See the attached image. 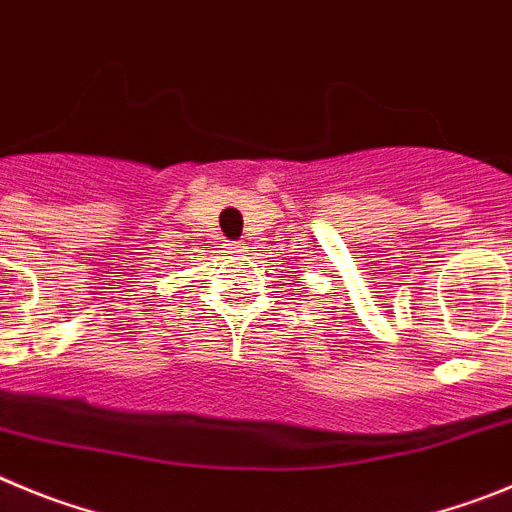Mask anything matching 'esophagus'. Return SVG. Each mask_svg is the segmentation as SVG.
Here are the masks:
<instances>
[{"instance_id": "1", "label": "esophagus", "mask_w": 512, "mask_h": 512, "mask_svg": "<svg viewBox=\"0 0 512 512\" xmlns=\"http://www.w3.org/2000/svg\"><path fill=\"white\" fill-rule=\"evenodd\" d=\"M229 252H245V242H232V245H229Z\"/></svg>"}]
</instances>
